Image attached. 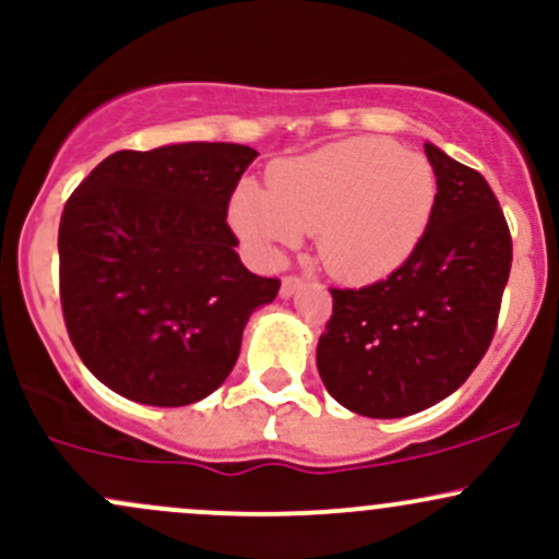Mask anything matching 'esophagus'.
<instances>
[{"label":"esophagus","instance_id":"1","mask_svg":"<svg viewBox=\"0 0 559 559\" xmlns=\"http://www.w3.org/2000/svg\"><path fill=\"white\" fill-rule=\"evenodd\" d=\"M305 286V281L299 278V275H286L284 281H281V297H294L299 289Z\"/></svg>","mask_w":559,"mask_h":559}]
</instances>
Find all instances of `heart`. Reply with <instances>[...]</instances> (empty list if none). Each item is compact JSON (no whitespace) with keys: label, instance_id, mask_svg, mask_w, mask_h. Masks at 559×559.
<instances>
[{"label":"heart","instance_id":"1","mask_svg":"<svg viewBox=\"0 0 559 559\" xmlns=\"http://www.w3.org/2000/svg\"><path fill=\"white\" fill-rule=\"evenodd\" d=\"M267 190L243 182L230 223L265 262L316 233L321 265L369 284L408 260L438 199L432 164L388 138H353L270 169Z\"/></svg>","mask_w":559,"mask_h":559}]
</instances>
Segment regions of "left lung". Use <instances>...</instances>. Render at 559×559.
I'll return each mask as SVG.
<instances>
[{"label": "left lung", "instance_id": "left-lung-1", "mask_svg": "<svg viewBox=\"0 0 559 559\" xmlns=\"http://www.w3.org/2000/svg\"><path fill=\"white\" fill-rule=\"evenodd\" d=\"M438 177L432 217L401 267L360 289H329L318 373L336 403L401 419L462 388L496 334L512 236L480 171L425 143Z\"/></svg>", "mask_w": 559, "mask_h": 559}]
</instances>
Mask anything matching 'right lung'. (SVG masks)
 Wrapping results in <instances>:
<instances>
[{
  "mask_svg": "<svg viewBox=\"0 0 559 559\" xmlns=\"http://www.w3.org/2000/svg\"><path fill=\"white\" fill-rule=\"evenodd\" d=\"M260 156L236 143L116 151L79 182L58 230L60 305L84 366L145 406H188L228 379L278 278L238 260L228 204Z\"/></svg>",
  "mask_w": 559,
  "mask_h": 559,
  "instance_id": "obj_1",
  "label": "right lung"
}]
</instances>
